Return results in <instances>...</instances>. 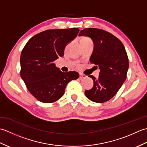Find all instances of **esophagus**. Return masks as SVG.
I'll return each instance as SVG.
<instances>
[{"label":"esophagus","instance_id":"1","mask_svg":"<svg viewBox=\"0 0 147 147\" xmlns=\"http://www.w3.org/2000/svg\"><path fill=\"white\" fill-rule=\"evenodd\" d=\"M85 78H86V76L85 75V74H80V78L81 80H82V79Z\"/></svg>","mask_w":147,"mask_h":147}]
</instances>
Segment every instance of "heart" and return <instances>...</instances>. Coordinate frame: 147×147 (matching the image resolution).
Returning a JSON list of instances; mask_svg holds the SVG:
<instances>
[{"instance_id":"heart-1","label":"heart","mask_w":147,"mask_h":147,"mask_svg":"<svg viewBox=\"0 0 147 147\" xmlns=\"http://www.w3.org/2000/svg\"><path fill=\"white\" fill-rule=\"evenodd\" d=\"M83 40H90V39H89L88 38H83Z\"/></svg>"}]
</instances>
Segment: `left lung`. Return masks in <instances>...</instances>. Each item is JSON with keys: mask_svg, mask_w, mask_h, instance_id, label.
I'll return each mask as SVG.
<instances>
[{"mask_svg": "<svg viewBox=\"0 0 147 147\" xmlns=\"http://www.w3.org/2000/svg\"><path fill=\"white\" fill-rule=\"evenodd\" d=\"M79 36L93 40L94 49L90 61L100 69L98 79L88 76L93 80V86L85 90V94L94 102H107L116 94L126 79L129 61L125 48L117 37L103 30L85 28Z\"/></svg>", "mask_w": 147, "mask_h": 147, "instance_id": "8db88e82", "label": "left lung"}]
</instances>
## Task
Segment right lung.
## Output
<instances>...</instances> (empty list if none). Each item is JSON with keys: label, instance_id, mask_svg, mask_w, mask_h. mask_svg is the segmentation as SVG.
I'll list each match as a JSON object with an SVG mask.
<instances>
[{"label": "right lung", "instance_id": "obj_1", "mask_svg": "<svg viewBox=\"0 0 147 147\" xmlns=\"http://www.w3.org/2000/svg\"><path fill=\"white\" fill-rule=\"evenodd\" d=\"M79 31L75 28L48 30L33 36L24 46L20 57V75L38 101L49 104L58 100L67 83L79 78L77 72L63 73L54 63L64 55L65 46Z\"/></svg>", "mask_w": 147, "mask_h": 147}]
</instances>
